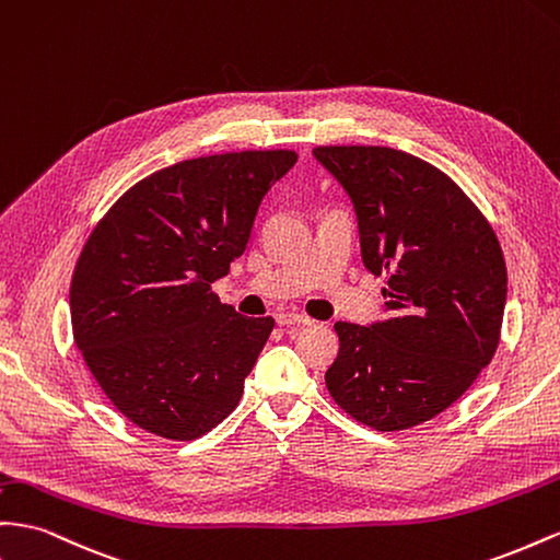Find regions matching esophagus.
<instances>
[{"instance_id": "1", "label": "esophagus", "mask_w": 560, "mask_h": 560, "mask_svg": "<svg viewBox=\"0 0 560 560\" xmlns=\"http://www.w3.org/2000/svg\"><path fill=\"white\" fill-rule=\"evenodd\" d=\"M276 320L280 327H306L313 325V320L304 313H294V311H282L276 315Z\"/></svg>"}]
</instances>
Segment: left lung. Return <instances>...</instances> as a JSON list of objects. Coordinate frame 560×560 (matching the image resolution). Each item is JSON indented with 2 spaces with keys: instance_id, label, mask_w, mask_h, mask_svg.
Masks as SVG:
<instances>
[{
  "instance_id": "1",
  "label": "left lung",
  "mask_w": 560,
  "mask_h": 560,
  "mask_svg": "<svg viewBox=\"0 0 560 560\" xmlns=\"http://www.w3.org/2000/svg\"><path fill=\"white\" fill-rule=\"evenodd\" d=\"M351 195L362 261L390 317L337 323L329 396L360 424L405 431L445 412L500 346L506 264L486 214L431 162L384 145H317Z\"/></svg>"
}]
</instances>
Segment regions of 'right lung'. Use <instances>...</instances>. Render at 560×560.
I'll return each mask as SVG.
<instances>
[{
	"instance_id": "right-lung-1",
	"label": "right lung",
	"mask_w": 560,
	"mask_h": 560,
	"mask_svg": "<svg viewBox=\"0 0 560 560\" xmlns=\"http://www.w3.org/2000/svg\"><path fill=\"white\" fill-rule=\"evenodd\" d=\"M294 150L184 160L133 184L94 225L70 282L72 337L131 424L195 441L229 417L276 327L221 304L211 282L245 252Z\"/></svg>"
}]
</instances>
